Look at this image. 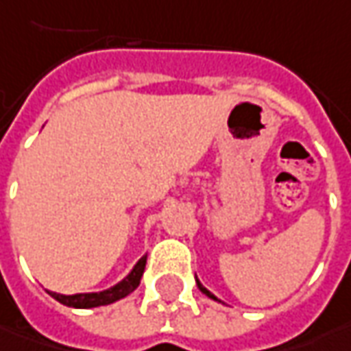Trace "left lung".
I'll return each instance as SVG.
<instances>
[{
    "mask_svg": "<svg viewBox=\"0 0 351 351\" xmlns=\"http://www.w3.org/2000/svg\"><path fill=\"white\" fill-rule=\"evenodd\" d=\"M196 284H198V287H199V291H202V293H206V295H208V297H210V299H213V301H219V299H217V297H215V295H213V293H212V291H208V289H206V287H204V285H202V284H199V282H198V280H196Z\"/></svg>",
    "mask_w": 351,
    "mask_h": 351,
    "instance_id": "8db88e82",
    "label": "left lung"
}]
</instances>
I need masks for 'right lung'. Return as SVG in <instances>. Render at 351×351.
I'll list each match as a JSON object with an SVG mask.
<instances>
[{
  "label": "right lung",
  "instance_id": "1",
  "mask_svg": "<svg viewBox=\"0 0 351 351\" xmlns=\"http://www.w3.org/2000/svg\"><path fill=\"white\" fill-rule=\"evenodd\" d=\"M145 262H147V256H141L138 264L134 266V270L128 274L120 284H116L110 289L99 291V293H75V295H62V293H54V291H48V293L54 297L56 301H60L62 305H67V307L91 308L108 305V303H114L118 299L130 295L138 287L143 270H145Z\"/></svg>",
  "mask_w": 351,
  "mask_h": 351
}]
</instances>
